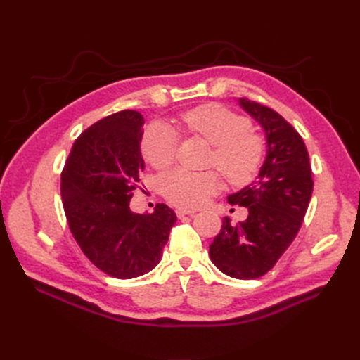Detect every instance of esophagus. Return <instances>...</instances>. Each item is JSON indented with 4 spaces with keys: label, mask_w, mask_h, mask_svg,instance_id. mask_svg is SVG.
Here are the masks:
<instances>
[{
    "label": "esophagus",
    "mask_w": 360,
    "mask_h": 360,
    "mask_svg": "<svg viewBox=\"0 0 360 360\" xmlns=\"http://www.w3.org/2000/svg\"><path fill=\"white\" fill-rule=\"evenodd\" d=\"M176 214H177L179 219H181V217H184V216H193L195 212H193V210H183V209H179V210L176 212Z\"/></svg>",
    "instance_id": "esophagus-1"
}]
</instances>
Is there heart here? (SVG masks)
<instances>
[{
    "label": "heart",
    "mask_w": 360,
    "mask_h": 360,
    "mask_svg": "<svg viewBox=\"0 0 360 360\" xmlns=\"http://www.w3.org/2000/svg\"><path fill=\"white\" fill-rule=\"evenodd\" d=\"M180 126L214 147L210 163L228 183L243 186L257 177L266 147L263 139L250 132L249 120L221 105L209 103L184 112ZM141 151L148 165L167 169L176 159L177 136L165 126L151 124L143 135ZM217 188L219 179L214 172L176 169L162 179L163 197L181 209H197Z\"/></svg>",
    "instance_id": "obj_1"
}]
</instances>
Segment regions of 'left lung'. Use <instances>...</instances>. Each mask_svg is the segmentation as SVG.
Wrapping results in <instances>:
<instances>
[{
    "instance_id": "obj_1",
    "label": "left lung",
    "mask_w": 360,
    "mask_h": 360,
    "mask_svg": "<svg viewBox=\"0 0 360 360\" xmlns=\"http://www.w3.org/2000/svg\"><path fill=\"white\" fill-rule=\"evenodd\" d=\"M238 102L263 127L267 155L258 179L228 197L230 204L248 207L246 221L233 225L230 217H224L209 254L222 274L257 279L276 264L297 236L314 180L308 150L297 130L267 106L248 99Z\"/></svg>"
}]
</instances>
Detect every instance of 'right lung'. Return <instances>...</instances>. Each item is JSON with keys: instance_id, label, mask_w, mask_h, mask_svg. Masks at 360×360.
<instances>
[{"instance_id": "1", "label": "right lung", "mask_w": 360, "mask_h": 360, "mask_svg": "<svg viewBox=\"0 0 360 360\" xmlns=\"http://www.w3.org/2000/svg\"><path fill=\"white\" fill-rule=\"evenodd\" d=\"M144 117L120 111L76 138L61 172L69 228L84 255L106 275L132 279L155 269L177 216L158 204L153 213L130 210L144 171Z\"/></svg>"}]
</instances>
